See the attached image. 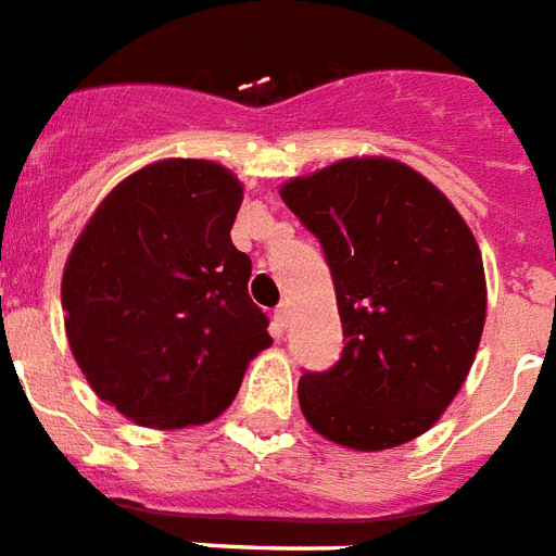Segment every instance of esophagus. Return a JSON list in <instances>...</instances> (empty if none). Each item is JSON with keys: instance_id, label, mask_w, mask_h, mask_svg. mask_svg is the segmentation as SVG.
<instances>
[{"instance_id": "esophagus-1", "label": "esophagus", "mask_w": 556, "mask_h": 556, "mask_svg": "<svg viewBox=\"0 0 556 556\" xmlns=\"http://www.w3.org/2000/svg\"><path fill=\"white\" fill-rule=\"evenodd\" d=\"M288 320H291V308H288V303H282V306L274 312V334H282V329L288 326Z\"/></svg>"}]
</instances>
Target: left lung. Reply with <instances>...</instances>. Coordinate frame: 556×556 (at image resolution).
Returning <instances> with one entry per match:
<instances>
[{
  "label": "left lung",
  "mask_w": 556,
  "mask_h": 556,
  "mask_svg": "<svg viewBox=\"0 0 556 556\" xmlns=\"http://www.w3.org/2000/svg\"><path fill=\"white\" fill-rule=\"evenodd\" d=\"M279 194L324 244L344 326L341 362L296 384L306 422L355 452L426 434L464 388L484 332V262L469 224L391 156H346Z\"/></svg>",
  "instance_id": "8db88e82"
}]
</instances>
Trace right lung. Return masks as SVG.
I'll list each match as a JSON object with an SVG mask.
<instances>
[{
  "mask_svg": "<svg viewBox=\"0 0 556 556\" xmlns=\"http://www.w3.org/2000/svg\"><path fill=\"white\" fill-rule=\"evenodd\" d=\"M241 198L212 160H156L113 186L72 244L66 341L96 396L137 426L215 419L274 341L230 239Z\"/></svg>",
  "mask_w": 556,
  "mask_h": 556,
  "instance_id": "1",
  "label": "right lung"
}]
</instances>
